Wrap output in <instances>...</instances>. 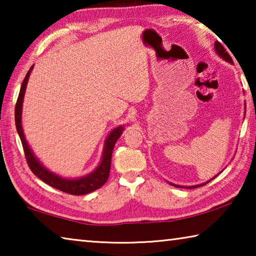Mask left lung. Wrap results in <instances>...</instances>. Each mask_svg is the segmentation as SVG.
Instances as JSON below:
<instances>
[{
	"mask_svg": "<svg viewBox=\"0 0 256 256\" xmlns=\"http://www.w3.org/2000/svg\"><path fill=\"white\" fill-rule=\"evenodd\" d=\"M214 48L216 50V53H218L220 56H222V58L228 60V62L232 63V60L230 58V55L228 54V52L224 50V47L222 44H220L219 42H214ZM174 186H176V188H180V186H177V185H174ZM198 188V186H192V188Z\"/></svg>",
	"mask_w": 256,
	"mask_h": 256,
	"instance_id": "8db88e82",
	"label": "left lung"
}]
</instances>
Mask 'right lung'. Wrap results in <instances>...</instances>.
Segmentation results:
<instances>
[{"label": "right lung", "instance_id": "add662e5", "mask_svg": "<svg viewBox=\"0 0 256 256\" xmlns=\"http://www.w3.org/2000/svg\"><path fill=\"white\" fill-rule=\"evenodd\" d=\"M32 70V66L30 68L27 74L24 76V80L21 84L20 92L18 96V100L16 104V131L19 133L21 144H22V148L24 151L26 160H27L28 166L32 172L36 175L38 178H40L42 182H45L46 184H48L52 188L56 190H62V192H66L68 194H71V196H84V194H88L90 192H94V190H98L99 188L106 183L108 180V176H110V164H112V149H114V146L116 141L118 140V138L122 134L123 128H118L112 131L110 136L107 138L106 144H105V149H104V154H102V160L100 164H99L98 168L92 174L82 177L79 180H66L62 178V177H58V175L52 174L42 166V164L38 162V160L34 158V154L27 144L24 138V134L22 131V126H21V110H22V100L26 92V86L28 84V79L30 76V72Z\"/></svg>", "mask_w": 256, "mask_h": 256}]
</instances>
